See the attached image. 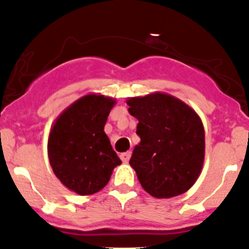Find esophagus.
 <instances>
[{
    "label": "esophagus",
    "instance_id": "1",
    "mask_svg": "<svg viewBox=\"0 0 249 249\" xmlns=\"http://www.w3.org/2000/svg\"><path fill=\"white\" fill-rule=\"evenodd\" d=\"M130 157H131V152H130V151H127V152H123L122 155H120V159H122V161L124 162V163H127V162H129Z\"/></svg>",
    "mask_w": 249,
    "mask_h": 249
}]
</instances>
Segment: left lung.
<instances>
[{"instance_id":"obj_1","label":"left lung","mask_w":249,"mask_h":249,"mask_svg":"<svg viewBox=\"0 0 249 249\" xmlns=\"http://www.w3.org/2000/svg\"><path fill=\"white\" fill-rule=\"evenodd\" d=\"M126 103L139 120L136 134L141 140L129 163L143 189L155 198L187 192L204 163L205 134L198 114L166 93L135 97Z\"/></svg>"}]
</instances>
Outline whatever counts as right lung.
Instances as JSON below:
<instances>
[{"mask_svg": "<svg viewBox=\"0 0 249 249\" xmlns=\"http://www.w3.org/2000/svg\"><path fill=\"white\" fill-rule=\"evenodd\" d=\"M115 101L87 94L71 104L51 127L48 153L60 182L80 195L99 192L122 163L104 132Z\"/></svg>", "mask_w": 249, "mask_h": 249, "instance_id": "right-lung-1", "label": "right lung"}]
</instances>
